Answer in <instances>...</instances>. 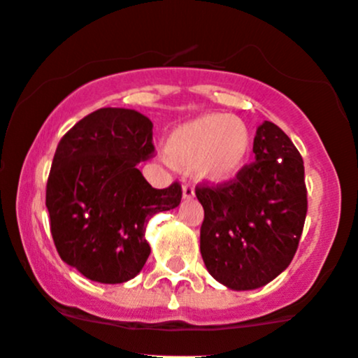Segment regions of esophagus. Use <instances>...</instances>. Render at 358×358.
<instances>
[{
    "label": "esophagus",
    "mask_w": 358,
    "mask_h": 358,
    "mask_svg": "<svg viewBox=\"0 0 358 358\" xmlns=\"http://www.w3.org/2000/svg\"><path fill=\"white\" fill-rule=\"evenodd\" d=\"M182 194H183V199H192L194 194H196V190H194V187L190 185V183H183Z\"/></svg>",
    "instance_id": "34e87169"
}]
</instances>
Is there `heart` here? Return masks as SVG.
<instances>
[{
	"mask_svg": "<svg viewBox=\"0 0 358 358\" xmlns=\"http://www.w3.org/2000/svg\"><path fill=\"white\" fill-rule=\"evenodd\" d=\"M251 156V133L239 117L206 114L178 126L166 140V157L192 168L202 182L223 183L236 178Z\"/></svg>",
	"mask_w": 358,
	"mask_h": 358,
	"instance_id": "b5f03b06",
	"label": "heart"
}]
</instances>
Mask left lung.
<instances>
[{"mask_svg":"<svg viewBox=\"0 0 358 358\" xmlns=\"http://www.w3.org/2000/svg\"><path fill=\"white\" fill-rule=\"evenodd\" d=\"M255 162L230 182L199 185L201 255L208 272L234 291L258 289L289 266L306 218L305 168L289 136L258 126Z\"/></svg>","mask_w":358,"mask_h":358,"instance_id":"obj_1","label":"left lung"}]
</instances>
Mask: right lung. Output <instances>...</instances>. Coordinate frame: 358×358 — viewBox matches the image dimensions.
Returning a JSON list of instances; mask_svg holds the SVG:
<instances>
[{
	"label": "right lung",
	"mask_w": 358,
	"mask_h": 358,
	"mask_svg": "<svg viewBox=\"0 0 358 358\" xmlns=\"http://www.w3.org/2000/svg\"><path fill=\"white\" fill-rule=\"evenodd\" d=\"M152 152V121L131 109L92 112L60 140L46 183L50 230L86 279L122 284L140 273L147 223L182 201L180 183L154 189L136 168Z\"/></svg>",
	"instance_id": "obj_1"
}]
</instances>
